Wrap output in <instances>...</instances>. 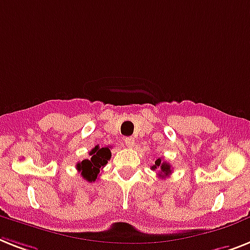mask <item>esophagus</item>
Segmentation results:
<instances>
[{
  "instance_id": "esophagus-1",
  "label": "esophagus",
  "mask_w": 250,
  "mask_h": 250,
  "mask_svg": "<svg viewBox=\"0 0 250 250\" xmlns=\"http://www.w3.org/2000/svg\"><path fill=\"white\" fill-rule=\"evenodd\" d=\"M125 144H126L129 148H133L134 144H135V140H134V138H131V137L125 138Z\"/></svg>"
}]
</instances>
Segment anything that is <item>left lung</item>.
Masks as SVG:
<instances>
[{"instance_id": "1", "label": "left lung", "mask_w": 250, "mask_h": 250, "mask_svg": "<svg viewBox=\"0 0 250 250\" xmlns=\"http://www.w3.org/2000/svg\"><path fill=\"white\" fill-rule=\"evenodd\" d=\"M150 168L153 171L158 170V176L160 177H166L171 174V165L167 164L166 161H162L161 158H157Z\"/></svg>"}]
</instances>
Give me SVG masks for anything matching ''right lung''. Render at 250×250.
Returning <instances> with one entry per match:
<instances>
[{"instance_id":"obj_1","label":"right lung","mask_w":250,"mask_h":250,"mask_svg":"<svg viewBox=\"0 0 250 250\" xmlns=\"http://www.w3.org/2000/svg\"><path fill=\"white\" fill-rule=\"evenodd\" d=\"M111 158L110 147L101 148L100 146H96L89 152V158L83 160L79 164H76V168L80 172V175L85 179L86 181H96V179L100 175L101 168L107 165V161Z\"/></svg>"}]
</instances>
